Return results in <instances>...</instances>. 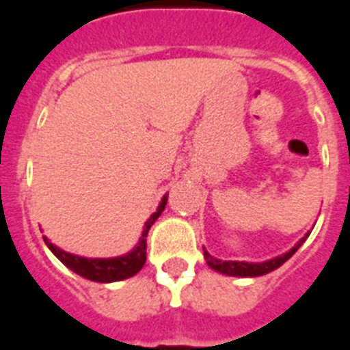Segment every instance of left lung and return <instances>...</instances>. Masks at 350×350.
Wrapping results in <instances>:
<instances>
[{
  "instance_id": "8db88e82",
  "label": "left lung",
  "mask_w": 350,
  "mask_h": 350,
  "mask_svg": "<svg viewBox=\"0 0 350 350\" xmlns=\"http://www.w3.org/2000/svg\"><path fill=\"white\" fill-rule=\"evenodd\" d=\"M310 232L305 234V238H301L297 241V245L294 248L287 252V254L280 255V257H275L271 260H264V262H241V260H220V259H215L208 252L204 250V259L208 262V266H211L215 271L218 273H224V275H230V276H260V275H266V273L273 271L276 267H280L282 264L285 262L287 259H291L296 250L301 247L305 239L308 238Z\"/></svg>"
}]
</instances>
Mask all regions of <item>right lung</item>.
I'll list each match as a JSON object with an SVG mask.
<instances>
[{
  "label": "right lung",
  "mask_w": 350,
  "mask_h": 350,
  "mask_svg": "<svg viewBox=\"0 0 350 350\" xmlns=\"http://www.w3.org/2000/svg\"><path fill=\"white\" fill-rule=\"evenodd\" d=\"M167 204V196L163 197L160 206H158L157 211L148 218L146 221L144 230H142V238L139 241V245L133 248L130 254L121 255V257H114V259H86V257H79V255L68 254V252L57 248L56 245L49 243L47 238H44V241L47 243L49 250L56 255L57 259L62 260L66 267H70L72 271L77 273V275L84 276L88 280L93 282H102V284H109V282H118L124 280V278H130L135 273H139L142 269L146 262V238H148V230L151 229V226L154 224L160 213L163 211Z\"/></svg>",
  "instance_id": "1"
}]
</instances>
